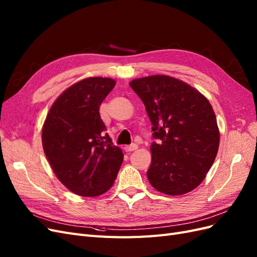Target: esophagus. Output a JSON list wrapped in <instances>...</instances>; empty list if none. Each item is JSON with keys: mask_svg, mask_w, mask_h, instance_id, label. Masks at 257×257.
I'll list each match as a JSON object with an SVG mask.
<instances>
[{"mask_svg": "<svg viewBox=\"0 0 257 257\" xmlns=\"http://www.w3.org/2000/svg\"><path fill=\"white\" fill-rule=\"evenodd\" d=\"M137 149H138V146L136 144H133V145H131V146H126L125 148H124V150H125L126 152H133V151H135Z\"/></svg>", "mask_w": 257, "mask_h": 257, "instance_id": "esophagus-1", "label": "esophagus"}]
</instances>
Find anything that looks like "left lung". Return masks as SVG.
Instances as JSON below:
<instances>
[{"label": "left lung", "instance_id": "obj_1", "mask_svg": "<svg viewBox=\"0 0 257 257\" xmlns=\"http://www.w3.org/2000/svg\"><path fill=\"white\" fill-rule=\"evenodd\" d=\"M152 123L151 165L147 177L153 188L178 196L196 189L211 168L220 131L211 104L186 82L153 75L130 82Z\"/></svg>", "mask_w": 257, "mask_h": 257}]
</instances>
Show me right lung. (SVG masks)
<instances>
[{
    "label": "right lung",
    "mask_w": 257,
    "mask_h": 257,
    "mask_svg": "<svg viewBox=\"0 0 257 257\" xmlns=\"http://www.w3.org/2000/svg\"><path fill=\"white\" fill-rule=\"evenodd\" d=\"M115 80L89 77L74 83L54 100L42 130L43 149L54 175L79 196L95 197L109 190L123 153L105 135L99 106Z\"/></svg>",
    "instance_id": "add662e5"
}]
</instances>
